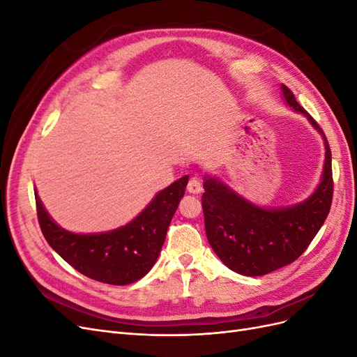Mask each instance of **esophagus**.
<instances>
[{
    "label": "esophagus",
    "instance_id": "obj_1",
    "mask_svg": "<svg viewBox=\"0 0 357 357\" xmlns=\"http://www.w3.org/2000/svg\"><path fill=\"white\" fill-rule=\"evenodd\" d=\"M188 192H189V193H193V195H198V193L202 192V185H201L199 178L192 177V178L189 180V183H188Z\"/></svg>",
    "mask_w": 357,
    "mask_h": 357
}]
</instances>
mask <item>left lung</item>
I'll return each instance as SVG.
<instances>
[{"label":"left lung","instance_id":"obj_1","mask_svg":"<svg viewBox=\"0 0 357 357\" xmlns=\"http://www.w3.org/2000/svg\"><path fill=\"white\" fill-rule=\"evenodd\" d=\"M282 92L286 104L304 114L325 139V165L314 193L290 207L264 208L240 197L219 178H204L202 210L208 243L226 266L247 277L265 275L296 261L325 223L332 204L328 139L314 119L298 104L294 92L284 84Z\"/></svg>","mask_w":357,"mask_h":357}]
</instances>
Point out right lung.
Listing matches in <instances>:
<instances>
[{
  "instance_id": "obj_1",
  "label": "right lung",
  "mask_w": 357,
  "mask_h": 357,
  "mask_svg": "<svg viewBox=\"0 0 357 357\" xmlns=\"http://www.w3.org/2000/svg\"><path fill=\"white\" fill-rule=\"evenodd\" d=\"M188 180L189 176H185L160 190L122 228L101 234H74L61 228L43 207L36 190L41 232L53 250L83 275L107 284H131L155 265Z\"/></svg>"
}]
</instances>
